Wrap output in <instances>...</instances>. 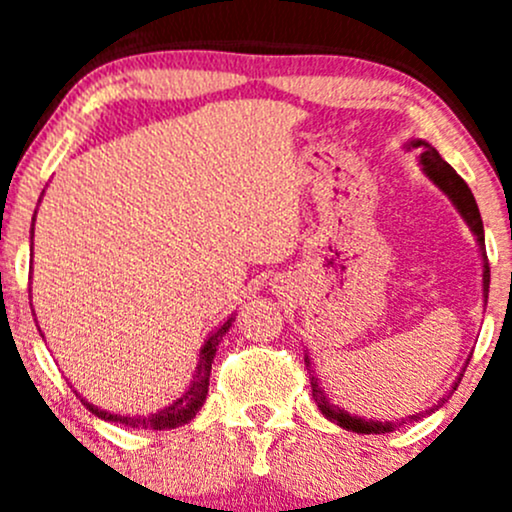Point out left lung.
Instances as JSON below:
<instances>
[{
	"mask_svg": "<svg viewBox=\"0 0 512 512\" xmlns=\"http://www.w3.org/2000/svg\"><path fill=\"white\" fill-rule=\"evenodd\" d=\"M404 149L411 151V149H419V166L424 170V175L428 180L433 182V185L438 187L440 192H443L445 197L450 199L452 207L457 209V214L462 216V221L467 223L469 231H472L474 240H477L479 245V255H481V293H484V303L489 301V284H491V269H489V260H486V243H484V223H481V214H479V207L477 202H474V195L472 190L467 187V182H464L460 175L452 170V166L448 161H443V156L438 154V149L433 144H428L426 139H409L407 144H404ZM469 358L464 361V368H467ZM305 366H308V373H310V387H313V399L317 402V409L322 411V416L325 419H330L332 424L346 428V431H354V433H390V431H397L399 426L404 424H411V421H421L424 416H431L433 411H438L443 407L445 402L452 397V392L457 390V385H460L462 375H464V368L457 373L455 383L450 385V390L445 392L443 397L438 399L433 407H428L424 411H419V414H409L404 416V419H392V421H380V419H366V416H358V414H349V411L339 407V404H332L330 397H327L325 387H322V380L317 378L315 370H313V358L305 354Z\"/></svg>",
	"mask_w": 512,
	"mask_h": 512,
	"instance_id": "left-lung-1",
	"label": "left lung"
}]
</instances>
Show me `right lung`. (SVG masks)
Here are the masks:
<instances>
[{
	"label": "right lung",
	"instance_id": "1",
	"mask_svg": "<svg viewBox=\"0 0 512 512\" xmlns=\"http://www.w3.org/2000/svg\"><path fill=\"white\" fill-rule=\"evenodd\" d=\"M38 202H40V199H38ZM35 214H38V211H35ZM35 214H33V226H35ZM31 240H33V228H31ZM33 315H35V310H33ZM233 322H236V313L228 317V320H223L221 325L216 327V330H211L209 337L204 339L202 349H199V361H197L195 373H192L190 385H187V390L182 392L178 399H173L168 407L151 411V414H115V411L96 407V404H91L86 397H81L79 392L74 390L76 397H79L81 402L86 404V409L91 411V414H96L98 419H103V421H113V424H122V426H129V428H146V431H168V428L185 426L187 421L195 419L197 411L202 409L204 399H207V395H209L211 363H214L216 349H219L221 339L226 337V332L231 330ZM38 332L43 334L40 327H38ZM43 337H45V334H43Z\"/></svg>",
	"mask_w": 512,
	"mask_h": 512
}]
</instances>
